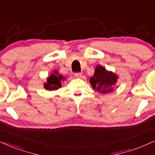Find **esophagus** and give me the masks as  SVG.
<instances>
[{
	"label": "esophagus",
	"instance_id": "34e87169",
	"mask_svg": "<svg viewBox=\"0 0 155 155\" xmlns=\"http://www.w3.org/2000/svg\"><path fill=\"white\" fill-rule=\"evenodd\" d=\"M74 76H75V77H76V78H79L82 76V74L80 73V72H78V73L74 74Z\"/></svg>",
	"mask_w": 155,
	"mask_h": 155
}]
</instances>
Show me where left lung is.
<instances>
[{
  "instance_id": "obj_1",
  "label": "left lung",
  "mask_w": 155,
  "mask_h": 155,
  "mask_svg": "<svg viewBox=\"0 0 155 155\" xmlns=\"http://www.w3.org/2000/svg\"><path fill=\"white\" fill-rule=\"evenodd\" d=\"M117 81L116 74L107 71L101 66H98L95 68L94 75L89 80L93 89L101 94H107L112 91L114 89Z\"/></svg>"
}]
</instances>
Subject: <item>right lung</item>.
Here are the masks:
<instances>
[{"label": "right lung", "instance_id": "right-lung-1", "mask_svg": "<svg viewBox=\"0 0 155 155\" xmlns=\"http://www.w3.org/2000/svg\"><path fill=\"white\" fill-rule=\"evenodd\" d=\"M62 80H65L63 76L58 74V71H55L47 79V83L44 84L45 89L47 90H56L61 87Z\"/></svg>", "mask_w": 155, "mask_h": 155}]
</instances>
